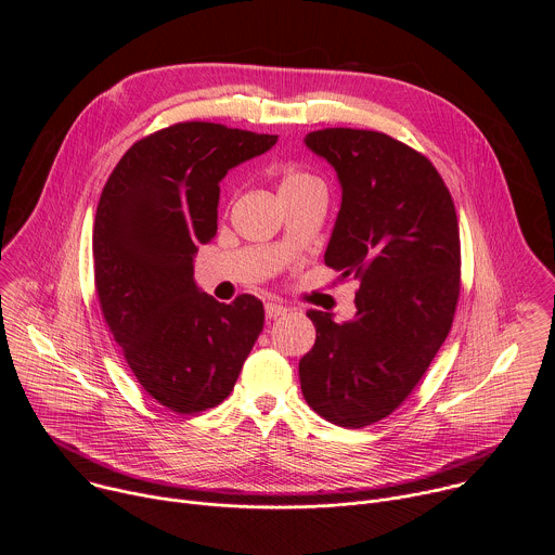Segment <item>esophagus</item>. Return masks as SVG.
Instances as JSON below:
<instances>
[{"label":"esophagus","instance_id":"esophagus-1","mask_svg":"<svg viewBox=\"0 0 555 555\" xmlns=\"http://www.w3.org/2000/svg\"><path fill=\"white\" fill-rule=\"evenodd\" d=\"M287 311V307L285 305H281V302H266V319H270V321H274V319H279V315H283Z\"/></svg>","mask_w":555,"mask_h":555}]
</instances>
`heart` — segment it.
Segmentation results:
<instances>
[{
	"mask_svg": "<svg viewBox=\"0 0 555 555\" xmlns=\"http://www.w3.org/2000/svg\"><path fill=\"white\" fill-rule=\"evenodd\" d=\"M313 184H321L313 176L298 171V169H289L283 173L281 184H279V193L281 191H294V189H302V186H313Z\"/></svg>",
	"mask_w": 555,
	"mask_h": 555,
	"instance_id": "heart-1",
	"label": "heart"
}]
</instances>
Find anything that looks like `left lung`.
Listing matches in <instances>:
<instances>
[{"label":"left lung","mask_w":555,"mask_h":555,"mask_svg":"<svg viewBox=\"0 0 555 555\" xmlns=\"http://www.w3.org/2000/svg\"><path fill=\"white\" fill-rule=\"evenodd\" d=\"M305 146L343 189L325 263L360 289L347 323L307 311L315 343L298 362L300 388L327 422L362 428L409 398L452 327L459 221L437 169L400 140L334 127L307 133Z\"/></svg>","instance_id":"8db88e82"}]
</instances>
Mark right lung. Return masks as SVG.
<instances>
[{
  "mask_svg": "<svg viewBox=\"0 0 555 555\" xmlns=\"http://www.w3.org/2000/svg\"><path fill=\"white\" fill-rule=\"evenodd\" d=\"M279 135L178 122L138 140L112 171L94 219L101 309L151 398L180 415L223 402L263 330V302L230 305L193 276L217 234L219 182Z\"/></svg>",
  "mask_w": 555,
  "mask_h": 555,
  "instance_id": "obj_1",
  "label": "right lung"
}]
</instances>
